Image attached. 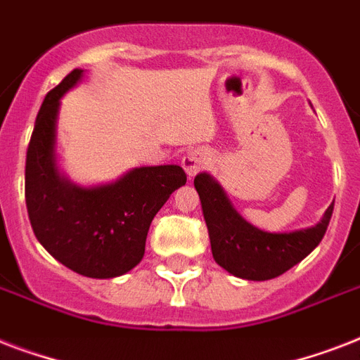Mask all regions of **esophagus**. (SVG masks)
I'll use <instances>...</instances> for the list:
<instances>
[{
	"label": "esophagus",
	"instance_id": "34e87169",
	"mask_svg": "<svg viewBox=\"0 0 360 360\" xmlns=\"http://www.w3.org/2000/svg\"><path fill=\"white\" fill-rule=\"evenodd\" d=\"M205 162H207V155H205L202 149H194V151H191L188 155H185V157H183V160H181V164H183V168H185V172L188 177L196 175L198 172L203 168V164Z\"/></svg>",
	"mask_w": 360,
	"mask_h": 360
}]
</instances>
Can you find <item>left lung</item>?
<instances>
[{
  "instance_id": "obj_1",
  "label": "left lung",
  "mask_w": 360,
  "mask_h": 360,
  "mask_svg": "<svg viewBox=\"0 0 360 360\" xmlns=\"http://www.w3.org/2000/svg\"><path fill=\"white\" fill-rule=\"evenodd\" d=\"M194 186L202 202L214 262L233 276L257 282L276 278L302 262L323 239L335 207L330 203L316 226L271 233L246 222L219 181L207 172L194 177Z\"/></svg>"
}]
</instances>
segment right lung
<instances>
[{
	"mask_svg": "<svg viewBox=\"0 0 360 360\" xmlns=\"http://www.w3.org/2000/svg\"><path fill=\"white\" fill-rule=\"evenodd\" d=\"M82 76L75 69L42 101L25 157V205L33 233L59 263L89 278H115L141 262L155 214L186 174L164 164L132 168L106 185L67 179L56 153L59 106Z\"/></svg>",
	"mask_w": 360,
	"mask_h": 360,
	"instance_id": "add662e5",
	"label": "right lung"
}]
</instances>
